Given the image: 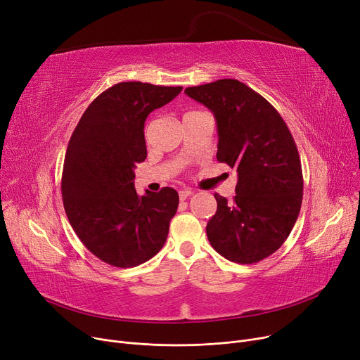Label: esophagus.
<instances>
[{
    "mask_svg": "<svg viewBox=\"0 0 360 360\" xmlns=\"http://www.w3.org/2000/svg\"><path fill=\"white\" fill-rule=\"evenodd\" d=\"M191 194H193V191L188 190V188H186V190H181V191H179V198L184 201V200H186L188 197H190Z\"/></svg>",
    "mask_w": 360,
    "mask_h": 360,
    "instance_id": "obj_1",
    "label": "esophagus"
}]
</instances>
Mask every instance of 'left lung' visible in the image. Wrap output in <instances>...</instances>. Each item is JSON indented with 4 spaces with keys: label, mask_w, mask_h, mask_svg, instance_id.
<instances>
[{
    "label": "left lung",
    "mask_w": 360,
    "mask_h": 360,
    "mask_svg": "<svg viewBox=\"0 0 360 360\" xmlns=\"http://www.w3.org/2000/svg\"><path fill=\"white\" fill-rule=\"evenodd\" d=\"M217 122V160L238 172L232 202L214 194L217 212L207 238L226 259L254 264L274 254L300 212L304 176L297 147L277 109L233 79L186 87Z\"/></svg>",
    "instance_id": "left-lung-1"
}]
</instances>
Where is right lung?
Instances as JSON below:
<instances>
[{
    "mask_svg": "<svg viewBox=\"0 0 360 360\" xmlns=\"http://www.w3.org/2000/svg\"><path fill=\"white\" fill-rule=\"evenodd\" d=\"M181 90L141 82L113 84L89 105L70 139L61 179L64 209L84 247L109 266H140L166 242L178 193L165 186L140 197L134 167L147 158V115Z\"/></svg>",
    "mask_w": 360,
    "mask_h": 360,
    "instance_id": "right-lung-1",
    "label": "right lung"
}]
</instances>
